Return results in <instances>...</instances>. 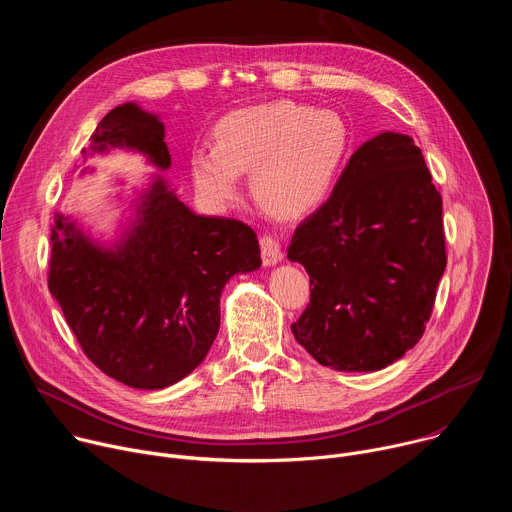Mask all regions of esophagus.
<instances>
[{"label":"esophagus","instance_id":"esophagus-1","mask_svg":"<svg viewBox=\"0 0 512 512\" xmlns=\"http://www.w3.org/2000/svg\"><path fill=\"white\" fill-rule=\"evenodd\" d=\"M259 245H261V259H263V265H275L283 259V253L279 249V243L275 237L271 235H263L259 239Z\"/></svg>","mask_w":512,"mask_h":512}]
</instances>
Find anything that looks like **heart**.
I'll return each mask as SVG.
<instances>
[{
	"label": "heart",
	"mask_w": 512,
	"mask_h": 512,
	"mask_svg": "<svg viewBox=\"0 0 512 512\" xmlns=\"http://www.w3.org/2000/svg\"><path fill=\"white\" fill-rule=\"evenodd\" d=\"M348 143L344 119L328 109L291 101L239 109L218 123L216 145L192 154V182L204 202L225 208L253 170L255 196L279 216L300 218L330 196Z\"/></svg>",
	"instance_id": "b5f03b06"
}]
</instances>
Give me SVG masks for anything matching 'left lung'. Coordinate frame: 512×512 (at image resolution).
Here are the masks:
<instances>
[{
  "label": "left lung",
  "instance_id": "obj_1",
  "mask_svg": "<svg viewBox=\"0 0 512 512\" xmlns=\"http://www.w3.org/2000/svg\"><path fill=\"white\" fill-rule=\"evenodd\" d=\"M287 257L310 275L296 340L334 371H381L413 348L448 257L442 196L409 135L385 131L348 160Z\"/></svg>",
  "mask_w": 512,
  "mask_h": 512
}]
</instances>
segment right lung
Returning a JSON list of instances; mask_svg holds the SVG:
<instances>
[{
    "mask_svg": "<svg viewBox=\"0 0 512 512\" xmlns=\"http://www.w3.org/2000/svg\"><path fill=\"white\" fill-rule=\"evenodd\" d=\"M91 143L93 152H141L162 170L172 162L162 121L133 103L109 111ZM259 265L249 225L194 214L156 178L115 249L95 245L56 214L48 289L99 371L135 389H164L210 350L225 283Z\"/></svg>",
    "mask_w": 512,
    "mask_h": 512,
    "instance_id": "add662e5",
    "label": "right lung"
}]
</instances>
